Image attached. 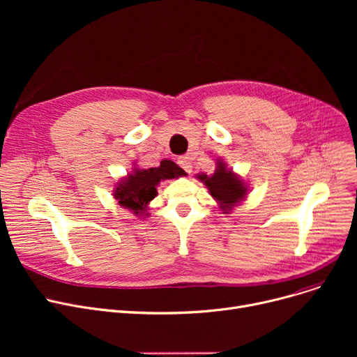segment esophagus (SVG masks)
Masks as SVG:
<instances>
[{
	"mask_svg": "<svg viewBox=\"0 0 357 357\" xmlns=\"http://www.w3.org/2000/svg\"><path fill=\"white\" fill-rule=\"evenodd\" d=\"M178 165L183 169V171H185L186 174H191L192 165H191V159H190L188 156H181V158L178 159Z\"/></svg>",
	"mask_w": 357,
	"mask_h": 357,
	"instance_id": "obj_1",
	"label": "esophagus"
}]
</instances>
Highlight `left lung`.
Returning <instances> with one entry per match:
<instances>
[{
    "label": "left lung",
    "instance_id": "left-lung-1",
    "mask_svg": "<svg viewBox=\"0 0 357 357\" xmlns=\"http://www.w3.org/2000/svg\"><path fill=\"white\" fill-rule=\"evenodd\" d=\"M198 178L207 185L210 194L220 202V208L224 211H230L233 205L245 198L248 192L243 181L226 169L222 162L217 163L214 175H199Z\"/></svg>",
    "mask_w": 357,
    "mask_h": 357
}]
</instances>
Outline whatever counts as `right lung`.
Wrapping results in <instances>:
<instances>
[{
	"instance_id": "right-lung-1",
	"label": "right lung",
	"mask_w": 357,
	"mask_h": 357,
	"mask_svg": "<svg viewBox=\"0 0 357 357\" xmlns=\"http://www.w3.org/2000/svg\"><path fill=\"white\" fill-rule=\"evenodd\" d=\"M183 175L182 169L167 159L162 160L159 167L135 169V174H130L117 183L114 197L124 208H130L135 214H144L147 204L158 195L159 182Z\"/></svg>"
}]
</instances>
